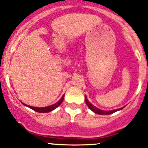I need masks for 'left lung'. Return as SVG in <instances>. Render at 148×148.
<instances>
[{
    "instance_id": "1",
    "label": "left lung",
    "mask_w": 148,
    "mask_h": 148,
    "mask_svg": "<svg viewBox=\"0 0 148 148\" xmlns=\"http://www.w3.org/2000/svg\"><path fill=\"white\" fill-rule=\"evenodd\" d=\"M85 102L86 104H87V105L88 106V108H90L91 110H92L95 113H97V114H99V115H109V114H112V113H115V112H116V111L118 110H120L123 109L122 108H120V109H117V110H110V111H105V110H100V109H98V108H96L95 107H94L93 105H92L91 103L88 100H87V97L85 96Z\"/></svg>"
}]
</instances>
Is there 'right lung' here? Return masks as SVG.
I'll list each match as a JSON object with an SVG mask.
<instances>
[{
  "mask_svg": "<svg viewBox=\"0 0 148 148\" xmlns=\"http://www.w3.org/2000/svg\"><path fill=\"white\" fill-rule=\"evenodd\" d=\"M64 96L63 95L62 97H61V99L58 101V102L56 103V104H53V105L48 106V107H45V108H35V107H32V106L27 105V104H23H23H24V105L29 107V108H31L32 110H33L36 111V112H38V113H49V112H50V111H52V110H53L56 109V108H58V106H59L60 104L62 103L63 100H64Z\"/></svg>",
  "mask_w": 148,
  "mask_h": 148,
  "instance_id": "obj_1",
  "label": "right lung"
}]
</instances>
